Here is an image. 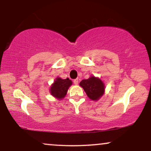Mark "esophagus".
<instances>
[{
  "label": "esophagus",
  "mask_w": 151,
  "mask_h": 151,
  "mask_svg": "<svg viewBox=\"0 0 151 151\" xmlns=\"http://www.w3.org/2000/svg\"><path fill=\"white\" fill-rule=\"evenodd\" d=\"M74 84H75V85H77V84H79V79H74Z\"/></svg>",
  "instance_id": "34e87169"
}]
</instances>
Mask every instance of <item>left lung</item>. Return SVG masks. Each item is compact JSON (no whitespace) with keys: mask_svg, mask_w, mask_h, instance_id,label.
I'll return each mask as SVG.
<instances>
[{"mask_svg":"<svg viewBox=\"0 0 151 151\" xmlns=\"http://www.w3.org/2000/svg\"><path fill=\"white\" fill-rule=\"evenodd\" d=\"M79 85L84 90L87 96L92 101H98L105 92V84L100 78L90 76L89 79H83Z\"/></svg>","mask_w":151,"mask_h":151,"instance_id":"1","label":"left lung"}]
</instances>
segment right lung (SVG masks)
Here are the masks:
<instances>
[{
  "label": "right lung",
  "instance_id": "right-lung-1",
  "mask_svg": "<svg viewBox=\"0 0 151 151\" xmlns=\"http://www.w3.org/2000/svg\"><path fill=\"white\" fill-rule=\"evenodd\" d=\"M72 81L69 78L63 79L57 77L50 88V93L57 99L61 100L65 97L69 87L72 86Z\"/></svg>",
  "mask_w": 151,
  "mask_h": 151
}]
</instances>
